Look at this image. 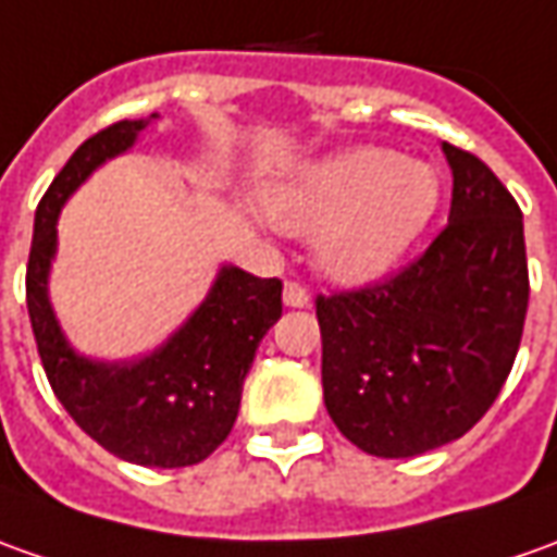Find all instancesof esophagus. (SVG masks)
Masks as SVG:
<instances>
[{"instance_id": "1", "label": "esophagus", "mask_w": 557, "mask_h": 557, "mask_svg": "<svg viewBox=\"0 0 557 557\" xmlns=\"http://www.w3.org/2000/svg\"><path fill=\"white\" fill-rule=\"evenodd\" d=\"M283 305L286 308H308L310 305V295L305 286H298V283H286L283 286Z\"/></svg>"}]
</instances>
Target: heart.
I'll return each instance as SVG.
<instances>
[{
    "mask_svg": "<svg viewBox=\"0 0 557 557\" xmlns=\"http://www.w3.org/2000/svg\"><path fill=\"white\" fill-rule=\"evenodd\" d=\"M442 176L421 158L387 146L310 161L268 191V219L286 234L313 237V262L342 286L387 277L430 228Z\"/></svg>",
    "mask_w": 557,
    "mask_h": 557,
    "instance_id": "heart-1",
    "label": "heart"
}]
</instances>
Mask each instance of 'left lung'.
Returning <instances> with one entry per match:
<instances>
[{"instance_id": "left-lung-1", "label": "left lung", "mask_w": 557, "mask_h": 557, "mask_svg": "<svg viewBox=\"0 0 557 557\" xmlns=\"http://www.w3.org/2000/svg\"><path fill=\"white\" fill-rule=\"evenodd\" d=\"M442 151L451 213L430 249L389 283L317 298L329 418L374 457H418L469 433L521 344V210L475 154Z\"/></svg>"}]
</instances>
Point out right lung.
I'll return each mask as SVG.
<instances>
[{"instance_id":"1","label":"right lung","mask_w":557,"mask_h":557,"mask_svg":"<svg viewBox=\"0 0 557 557\" xmlns=\"http://www.w3.org/2000/svg\"><path fill=\"white\" fill-rule=\"evenodd\" d=\"M158 119L119 121L85 139L45 191L26 264V308L60 406L94 442L136 467H195L228 438L259 342L283 313L277 277L222 264L198 308L149 354L97 359L75 350L51 305L63 203L106 161L127 154Z\"/></svg>"}]
</instances>
